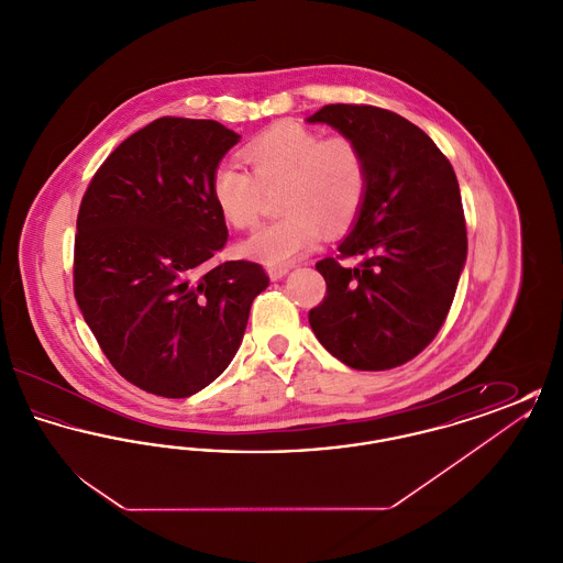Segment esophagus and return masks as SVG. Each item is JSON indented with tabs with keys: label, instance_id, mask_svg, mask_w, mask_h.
Masks as SVG:
<instances>
[{
	"label": "esophagus",
	"instance_id": "1",
	"mask_svg": "<svg viewBox=\"0 0 563 563\" xmlns=\"http://www.w3.org/2000/svg\"><path fill=\"white\" fill-rule=\"evenodd\" d=\"M266 272H268L269 280H280L283 276H287L289 268L287 266H268Z\"/></svg>",
	"mask_w": 563,
	"mask_h": 563
}]
</instances>
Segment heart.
Instances as JSON below:
<instances>
[{"label":"heart","instance_id":"1","mask_svg":"<svg viewBox=\"0 0 563 563\" xmlns=\"http://www.w3.org/2000/svg\"><path fill=\"white\" fill-rule=\"evenodd\" d=\"M244 158L251 170L225 162L214 168L211 198L225 223L249 230L260 221L264 191L283 188L278 209L285 217L260 228L241 244L249 260L287 266L327 234H342L361 213L369 168L363 150L349 136H329L294 122L257 134Z\"/></svg>","mask_w":563,"mask_h":563}]
</instances>
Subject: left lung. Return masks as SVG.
<instances>
[{
	"mask_svg": "<svg viewBox=\"0 0 563 563\" xmlns=\"http://www.w3.org/2000/svg\"><path fill=\"white\" fill-rule=\"evenodd\" d=\"M358 143L369 168L363 209L340 257L317 264L327 295L308 321L324 349L358 372H384L429 346L466 262L454 168L422 129L372 106H324L308 118Z\"/></svg>",
	"mask_w": 563,
	"mask_h": 563,
	"instance_id": "left-lung-1",
	"label": "left lung"
}]
</instances>
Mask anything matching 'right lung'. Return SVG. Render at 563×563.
<instances>
[{
	"mask_svg": "<svg viewBox=\"0 0 563 563\" xmlns=\"http://www.w3.org/2000/svg\"><path fill=\"white\" fill-rule=\"evenodd\" d=\"M241 134L158 118L122 141L81 198L74 294L115 372L186 399L225 372L269 285L253 262L214 264L228 241L211 177Z\"/></svg>",
	"mask_w": 563,
	"mask_h": 563,
	"instance_id": "1",
	"label": "right lung"
}]
</instances>
